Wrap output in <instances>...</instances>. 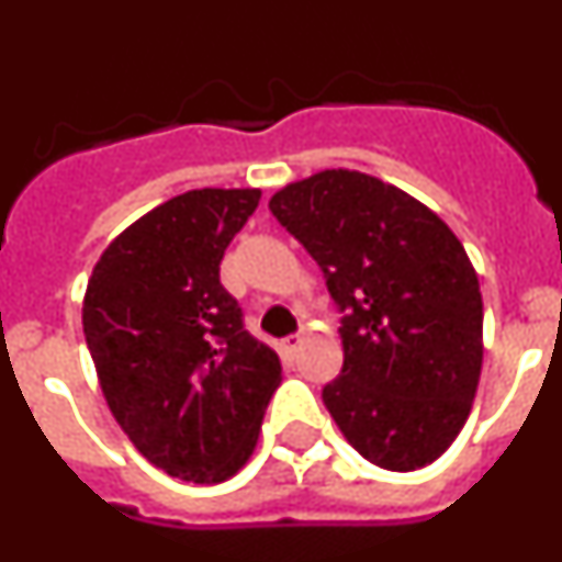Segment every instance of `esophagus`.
<instances>
[{"mask_svg": "<svg viewBox=\"0 0 562 562\" xmlns=\"http://www.w3.org/2000/svg\"><path fill=\"white\" fill-rule=\"evenodd\" d=\"M297 346H301V335H290V337H284V340H281V351H284L286 357H295Z\"/></svg>", "mask_w": 562, "mask_h": 562, "instance_id": "34e87169", "label": "esophagus"}]
</instances>
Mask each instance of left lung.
Masks as SVG:
<instances>
[{
	"label": "left lung",
	"instance_id": "1",
	"mask_svg": "<svg viewBox=\"0 0 562 562\" xmlns=\"http://www.w3.org/2000/svg\"><path fill=\"white\" fill-rule=\"evenodd\" d=\"M270 211L342 312V371L324 389L331 419L382 470L428 467L464 428L484 360L464 245L411 193L349 168L290 182Z\"/></svg>",
	"mask_w": 562,
	"mask_h": 562
}]
</instances>
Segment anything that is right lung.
I'll return each instance as SVG.
<instances>
[{
	"mask_svg": "<svg viewBox=\"0 0 562 562\" xmlns=\"http://www.w3.org/2000/svg\"><path fill=\"white\" fill-rule=\"evenodd\" d=\"M258 200V188H200L162 202L103 250L83 295L109 411L154 467L193 484L247 464L281 382L278 355L220 281Z\"/></svg>",
	"mask_w": 562,
	"mask_h": 562,
	"instance_id": "obj_1",
	"label": "right lung"
}]
</instances>
